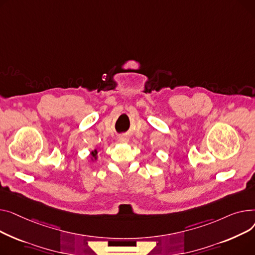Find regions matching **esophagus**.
<instances>
[{"mask_svg": "<svg viewBox=\"0 0 255 255\" xmlns=\"http://www.w3.org/2000/svg\"><path fill=\"white\" fill-rule=\"evenodd\" d=\"M119 141H121L122 143H128V138L127 136H122V137H119Z\"/></svg>", "mask_w": 255, "mask_h": 255, "instance_id": "esophagus-1", "label": "esophagus"}]
</instances>
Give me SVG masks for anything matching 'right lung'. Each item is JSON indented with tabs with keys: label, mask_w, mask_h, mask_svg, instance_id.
<instances>
[{
	"label": "right lung",
	"mask_w": 255,
	"mask_h": 255,
	"mask_svg": "<svg viewBox=\"0 0 255 255\" xmlns=\"http://www.w3.org/2000/svg\"><path fill=\"white\" fill-rule=\"evenodd\" d=\"M89 156H91V159L93 161H96L98 159V150H97V149H95V150L91 151V153H89Z\"/></svg>",
	"instance_id": "add662e5"
}]
</instances>
